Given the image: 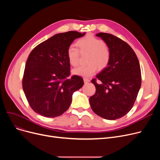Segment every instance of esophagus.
I'll use <instances>...</instances> for the list:
<instances>
[{
    "instance_id": "esophagus-1",
    "label": "esophagus",
    "mask_w": 160,
    "mask_h": 160,
    "mask_svg": "<svg viewBox=\"0 0 160 160\" xmlns=\"http://www.w3.org/2000/svg\"><path fill=\"white\" fill-rule=\"evenodd\" d=\"M83 81H84V83H88V82H90V80H89V78H83Z\"/></svg>"
}]
</instances>
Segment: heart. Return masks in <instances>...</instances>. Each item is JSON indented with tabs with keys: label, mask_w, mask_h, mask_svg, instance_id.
Instances as JSON below:
<instances>
[{
	"label": "heart",
	"mask_w": 160,
	"mask_h": 160,
	"mask_svg": "<svg viewBox=\"0 0 160 160\" xmlns=\"http://www.w3.org/2000/svg\"><path fill=\"white\" fill-rule=\"evenodd\" d=\"M77 45L80 53H89L86 65H80L72 70V73L82 77H90L97 71L98 67L103 69L108 65L110 60V50L104 43L102 40L91 34H88L77 41ZM78 50L70 46L67 50V57L69 63L72 66L78 63Z\"/></svg>",
	"instance_id": "obj_1"
}]
</instances>
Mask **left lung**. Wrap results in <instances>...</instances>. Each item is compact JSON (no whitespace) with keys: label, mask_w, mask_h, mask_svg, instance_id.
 <instances>
[{"label":"left lung","mask_w":160,"mask_h":160,"mask_svg":"<svg viewBox=\"0 0 160 160\" xmlns=\"http://www.w3.org/2000/svg\"><path fill=\"white\" fill-rule=\"evenodd\" d=\"M96 36L104 41L111 57L108 66L97 75V79L91 80L96 92L89 98V103L98 116L115 120L127 115L136 101L141 85L140 65L133 50L121 39L103 32Z\"/></svg>","instance_id":"8db88e82"}]
</instances>
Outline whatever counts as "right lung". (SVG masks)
Listing matches in <instances>:
<instances>
[{"instance_id": "right-lung-1", "label": "right lung", "mask_w": 160, "mask_h": 160, "mask_svg": "<svg viewBox=\"0 0 160 160\" xmlns=\"http://www.w3.org/2000/svg\"><path fill=\"white\" fill-rule=\"evenodd\" d=\"M86 33H58L33 48L25 65L22 89L32 110L46 117L62 115L69 108L72 95L83 85L77 75L69 78L67 50L72 41Z\"/></svg>"}]
</instances>
